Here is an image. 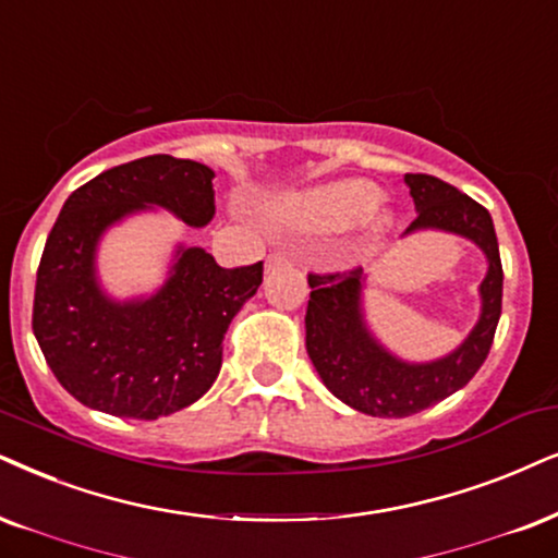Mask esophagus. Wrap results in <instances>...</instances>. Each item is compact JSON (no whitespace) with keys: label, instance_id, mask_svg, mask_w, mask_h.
<instances>
[{"label":"esophagus","instance_id":"esophagus-1","mask_svg":"<svg viewBox=\"0 0 558 558\" xmlns=\"http://www.w3.org/2000/svg\"><path fill=\"white\" fill-rule=\"evenodd\" d=\"M280 265H288V257L283 255V252H272V255L267 257V263H265L267 270H275V267H280Z\"/></svg>","mask_w":558,"mask_h":558}]
</instances>
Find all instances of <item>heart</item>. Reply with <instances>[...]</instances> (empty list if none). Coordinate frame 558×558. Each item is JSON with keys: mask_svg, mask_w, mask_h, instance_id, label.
<instances>
[{"mask_svg": "<svg viewBox=\"0 0 558 558\" xmlns=\"http://www.w3.org/2000/svg\"><path fill=\"white\" fill-rule=\"evenodd\" d=\"M380 190L371 180L348 178L283 195L270 206L280 223L306 231H342L361 221L365 234H384L393 216L378 203Z\"/></svg>", "mask_w": 558, "mask_h": 558, "instance_id": "obj_1", "label": "heart"}]
</instances>
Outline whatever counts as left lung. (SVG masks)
<instances>
[{
    "mask_svg": "<svg viewBox=\"0 0 558 558\" xmlns=\"http://www.w3.org/2000/svg\"><path fill=\"white\" fill-rule=\"evenodd\" d=\"M404 182L417 208L404 236L442 231L469 239L484 252L482 312L456 350L435 361L412 363L380 344L365 322L363 267L344 275H308V357L337 399L371 417H409L463 389L489 355L502 314V263L489 210L433 174H404Z\"/></svg>",
    "mask_w": 558,
    "mask_h": 558,
    "instance_id": "8db88e82",
    "label": "left lung"
}]
</instances>
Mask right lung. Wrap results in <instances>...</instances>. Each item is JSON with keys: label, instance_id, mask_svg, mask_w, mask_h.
<instances>
[{"label": "right lung", "instance_id": "right-lung-1", "mask_svg": "<svg viewBox=\"0 0 558 558\" xmlns=\"http://www.w3.org/2000/svg\"><path fill=\"white\" fill-rule=\"evenodd\" d=\"M214 178L201 161L154 154L97 174L63 203L35 280L33 331L84 407L157 420L214 386L223 335L263 283V263L227 270L203 246L178 244L165 283L125 301L97 275V246L129 216L161 208L187 227L210 223Z\"/></svg>", "mask_w": 558, "mask_h": 558}]
</instances>
